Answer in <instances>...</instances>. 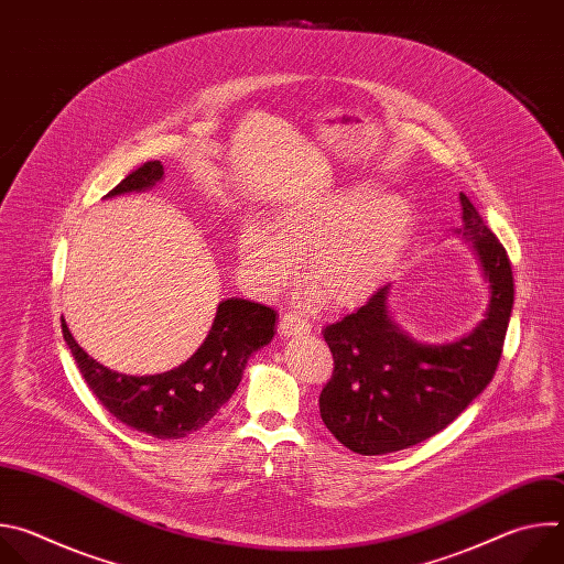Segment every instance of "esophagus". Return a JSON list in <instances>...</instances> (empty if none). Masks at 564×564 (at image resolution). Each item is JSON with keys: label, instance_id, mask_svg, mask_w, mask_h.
Instances as JSON below:
<instances>
[{"label": "esophagus", "instance_id": "1", "mask_svg": "<svg viewBox=\"0 0 564 564\" xmlns=\"http://www.w3.org/2000/svg\"><path fill=\"white\" fill-rule=\"evenodd\" d=\"M312 330V324L310 321L305 318V316H301L299 312H285L283 316H281V321H279V333L283 335V337H292V335H307Z\"/></svg>", "mask_w": 564, "mask_h": 564}]
</instances>
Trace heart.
<instances>
[{"label": "heart", "mask_w": 564, "mask_h": 564, "mask_svg": "<svg viewBox=\"0 0 564 564\" xmlns=\"http://www.w3.org/2000/svg\"><path fill=\"white\" fill-rule=\"evenodd\" d=\"M272 234L250 225L240 236V272L259 292L290 285L305 257V279L335 307L366 301L392 272L411 234L404 198L355 183L296 200L272 218Z\"/></svg>", "instance_id": "obj_1"}]
</instances>
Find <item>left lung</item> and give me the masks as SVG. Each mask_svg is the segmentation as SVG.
Wrapping results in <instances>:
<instances>
[{
  "label": "left lung",
  "instance_id": "left-lung-1",
  "mask_svg": "<svg viewBox=\"0 0 564 564\" xmlns=\"http://www.w3.org/2000/svg\"><path fill=\"white\" fill-rule=\"evenodd\" d=\"M462 200V234L473 240L491 283L487 318L464 339L424 346L388 314V285L366 305L326 326L333 375L318 394L321 420L359 455H386L444 431L494 379L513 307L511 261L473 203Z\"/></svg>",
  "mask_w": 564,
  "mask_h": 564
}]
</instances>
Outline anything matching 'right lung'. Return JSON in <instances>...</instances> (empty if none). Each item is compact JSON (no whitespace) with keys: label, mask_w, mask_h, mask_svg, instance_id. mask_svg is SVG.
<instances>
[{"label":"right lung","mask_w":564,"mask_h":564,"mask_svg":"<svg viewBox=\"0 0 564 564\" xmlns=\"http://www.w3.org/2000/svg\"><path fill=\"white\" fill-rule=\"evenodd\" d=\"M163 178L160 160L133 170L107 196L140 192ZM276 312L263 303L227 299L196 355L176 370L131 377L105 368L79 348L62 318L64 341L100 404L122 424L158 440H181L203 429L231 397L248 357L274 337Z\"/></svg>","instance_id":"right-lung-1"}]
</instances>
